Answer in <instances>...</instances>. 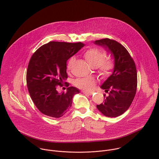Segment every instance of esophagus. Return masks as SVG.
<instances>
[{"label": "esophagus", "instance_id": "34e87169", "mask_svg": "<svg viewBox=\"0 0 159 159\" xmlns=\"http://www.w3.org/2000/svg\"><path fill=\"white\" fill-rule=\"evenodd\" d=\"M82 93L85 94H88V95H92L93 94V92H88V91H83Z\"/></svg>", "mask_w": 159, "mask_h": 159}]
</instances>
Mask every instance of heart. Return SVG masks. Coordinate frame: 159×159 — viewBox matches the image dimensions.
Masks as SVG:
<instances>
[{
    "mask_svg": "<svg viewBox=\"0 0 159 159\" xmlns=\"http://www.w3.org/2000/svg\"><path fill=\"white\" fill-rule=\"evenodd\" d=\"M84 57L93 66L98 67L99 75L103 78L108 77L111 73L115 66L113 59L107 57V53L105 50L92 48L86 50L84 53ZM75 61V57L71 56L67 63V70H70ZM96 83V79L93 77H79L75 79L73 84L79 89L90 91Z\"/></svg>",
    "mask_w": 159,
    "mask_h": 159,
    "instance_id": "b5f03b06",
    "label": "heart"
}]
</instances>
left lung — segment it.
<instances>
[{
	"label": "left lung",
	"instance_id": "left-lung-1",
	"mask_svg": "<svg viewBox=\"0 0 159 159\" xmlns=\"http://www.w3.org/2000/svg\"><path fill=\"white\" fill-rule=\"evenodd\" d=\"M94 44L107 49L115 62L112 74L101 86L108 94H103V103L96 107L105 116L116 117L127 110L134 98L138 83L136 65L127 50L118 42L107 38L95 40Z\"/></svg>",
	"mask_w": 159,
	"mask_h": 159
}]
</instances>
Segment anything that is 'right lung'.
Wrapping results in <instances>:
<instances>
[{"label": "right lung", "instance_id": "obj_1", "mask_svg": "<svg viewBox=\"0 0 159 159\" xmlns=\"http://www.w3.org/2000/svg\"><path fill=\"white\" fill-rule=\"evenodd\" d=\"M84 44L51 41L40 47L32 56L26 71V84L30 97L38 110L46 115L59 118L70 109L72 98L79 90L69 87L59 93L57 86H63L68 78L66 61ZM68 83L65 86L68 87Z\"/></svg>", "mask_w": 159, "mask_h": 159}]
</instances>
